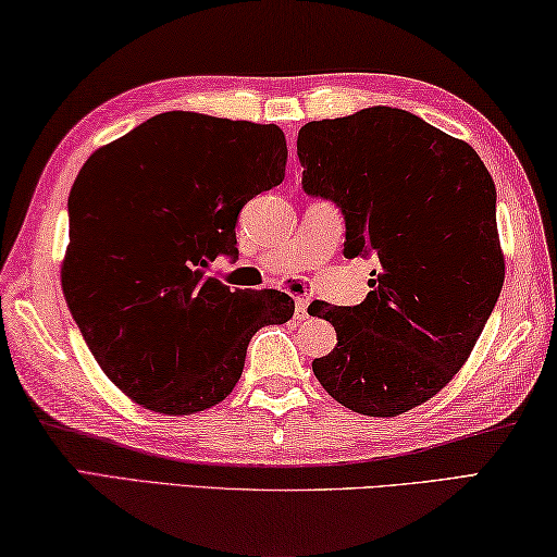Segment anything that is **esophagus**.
<instances>
[{
	"label": "esophagus",
	"instance_id": "esophagus-1",
	"mask_svg": "<svg viewBox=\"0 0 557 557\" xmlns=\"http://www.w3.org/2000/svg\"><path fill=\"white\" fill-rule=\"evenodd\" d=\"M308 306H310V298H306V296H298L296 298V318L298 320L308 318Z\"/></svg>",
	"mask_w": 557,
	"mask_h": 557
}]
</instances>
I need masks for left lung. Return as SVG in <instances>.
I'll use <instances>...</instances> for the list:
<instances>
[{"instance_id": "8db88e82", "label": "left lung", "mask_w": 557, "mask_h": 557, "mask_svg": "<svg viewBox=\"0 0 557 557\" xmlns=\"http://www.w3.org/2000/svg\"><path fill=\"white\" fill-rule=\"evenodd\" d=\"M304 190L345 214V257L379 259L367 298L308 313L337 330L313 372L337 404L388 418L460 372L504 286L496 188L470 144L396 107L298 132Z\"/></svg>"}]
</instances>
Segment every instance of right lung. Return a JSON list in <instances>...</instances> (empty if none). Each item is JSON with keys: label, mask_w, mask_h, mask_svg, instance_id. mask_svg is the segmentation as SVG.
<instances>
[{"label": "right lung", "mask_w": 557, "mask_h": 557, "mask_svg": "<svg viewBox=\"0 0 557 557\" xmlns=\"http://www.w3.org/2000/svg\"><path fill=\"white\" fill-rule=\"evenodd\" d=\"M276 124L163 112L97 149L67 198L61 284L102 372L144 408L190 416L239 382L251 335L294 318L281 290H232L239 210L286 175Z\"/></svg>", "instance_id": "obj_1"}]
</instances>
